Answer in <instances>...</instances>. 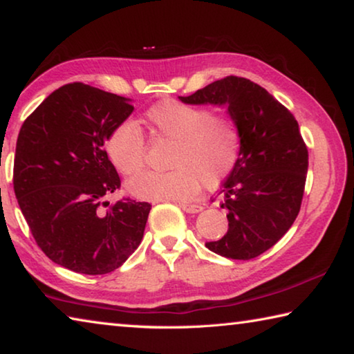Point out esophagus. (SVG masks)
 <instances>
[{"mask_svg": "<svg viewBox=\"0 0 354 354\" xmlns=\"http://www.w3.org/2000/svg\"><path fill=\"white\" fill-rule=\"evenodd\" d=\"M179 207L189 214H196V212L203 211L201 205H192V203H179Z\"/></svg>", "mask_w": 354, "mask_h": 354, "instance_id": "34e87169", "label": "esophagus"}]
</instances>
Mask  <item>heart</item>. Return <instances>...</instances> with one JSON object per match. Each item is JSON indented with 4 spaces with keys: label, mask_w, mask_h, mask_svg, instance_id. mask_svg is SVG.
Wrapping results in <instances>:
<instances>
[{
    "label": "heart",
    "mask_w": 354,
    "mask_h": 354,
    "mask_svg": "<svg viewBox=\"0 0 354 354\" xmlns=\"http://www.w3.org/2000/svg\"><path fill=\"white\" fill-rule=\"evenodd\" d=\"M147 124L151 134L173 142L165 173H143L127 184L142 200H187L201 183L212 187L234 169L241 149V133L234 120L214 115L209 107L167 100L149 107ZM112 165L123 176H134L145 167V137L136 123L117 124L106 143Z\"/></svg>",
    "instance_id": "heart-1"
}]
</instances>
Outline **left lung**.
<instances>
[{
  "instance_id": "left-lung-1",
  "label": "left lung",
  "mask_w": 354,
  "mask_h": 354,
  "mask_svg": "<svg viewBox=\"0 0 354 354\" xmlns=\"http://www.w3.org/2000/svg\"><path fill=\"white\" fill-rule=\"evenodd\" d=\"M187 104L226 106L241 133L234 169L220 194L227 209V232L206 247L227 259L250 261L272 248L301 207L308 147L290 111L259 84L226 76L200 88Z\"/></svg>"
}]
</instances>
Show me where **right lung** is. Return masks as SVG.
Here are the masks:
<instances>
[{
	"instance_id": "right-lung-1",
	"label": "right lung",
	"mask_w": 354,
	"mask_h": 354,
	"mask_svg": "<svg viewBox=\"0 0 354 354\" xmlns=\"http://www.w3.org/2000/svg\"><path fill=\"white\" fill-rule=\"evenodd\" d=\"M134 106L82 82L59 87L17 139L14 190L39 248L68 270L104 274L142 242L149 203L104 201L122 181L104 142Z\"/></svg>"
}]
</instances>
